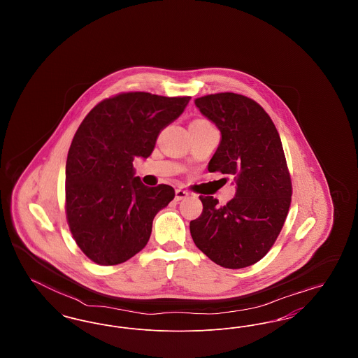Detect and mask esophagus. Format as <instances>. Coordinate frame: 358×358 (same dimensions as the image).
<instances>
[{
  "label": "esophagus",
  "instance_id": "34e87169",
  "mask_svg": "<svg viewBox=\"0 0 358 358\" xmlns=\"http://www.w3.org/2000/svg\"><path fill=\"white\" fill-rule=\"evenodd\" d=\"M187 196H189V193H187V190H184V189H176V200H177V201H180V200H182V199H187Z\"/></svg>",
  "mask_w": 358,
  "mask_h": 358
}]
</instances>
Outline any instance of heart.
<instances>
[{
	"label": "heart",
	"instance_id": "heart-1",
	"mask_svg": "<svg viewBox=\"0 0 358 358\" xmlns=\"http://www.w3.org/2000/svg\"><path fill=\"white\" fill-rule=\"evenodd\" d=\"M192 124H194V126H206L209 123L206 120H194Z\"/></svg>",
	"mask_w": 358,
	"mask_h": 358
}]
</instances>
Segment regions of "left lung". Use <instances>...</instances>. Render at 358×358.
Wrapping results in <instances>:
<instances>
[{
	"instance_id": "left-lung-1",
	"label": "left lung",
	"mask_w": 358,
	"mask_h": 358,
	"mask_svg": "<svg viewBox=\"0 0 358 358\" xmlns=\"http://www.w3.org/2000/svg\"><path fill=\"white\" fill-rule=\"evenodd\" d=\"M196 107L222 133L208 171L232 176L235 197L225 205L200 196L203 213L190 222L194 244L216 264L244 268L270 251L289 213L291 178L279 133L255 101L222 92Z\"/></svg>"
}]
</instances>
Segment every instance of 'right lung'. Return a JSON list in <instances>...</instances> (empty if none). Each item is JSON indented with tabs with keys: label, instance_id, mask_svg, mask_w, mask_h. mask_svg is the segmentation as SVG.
I'll return each instance as SVG.
<instances>
[{
	"label": "right lung",
	"instance_id": "obj_1",
	"mask_svg": "<svg viewBox=\"0 0 358 358\" xmlns=\"http://www.w3.org/2000/svg\"><path fill=\"white\" fill-rule=\"evenodd\" d=\"M189 101L124 92L96 104L79 126L66 164V210L72 236L92 262L120 264L148 244L174 189L143 185L133 161L153 153L161 130Z\"/></svg>",
	"mask_w": 358,
	"mask_h": 358
}]
</instances>
